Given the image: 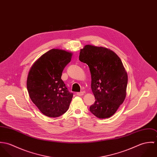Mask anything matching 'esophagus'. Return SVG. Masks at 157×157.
Instances as JSON below:
<instances>
[{"label": "esophagus", "instance_id": "1", "mask_svg": "<svg viewBox=\"0 0 157 157\" xmlns=\"http://www.w3.org/2000/svg\"><path fill=\"white\" fill-rule=\"evenodd\" d=\"M76 94L78 96H82V95H83L84 94V92H77Z\"/></svg>", "mask_w": 157, "mask_h": 157}]
</instances>
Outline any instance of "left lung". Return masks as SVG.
Segmentation results:
<instances>
[{
    "label": "left lung",
    "mask_w": 157,
    "mask_h": 157,
    "mask_svg": "<svg viewBox=\"0 0 157 157\" xmlns=\"http://www.w3.org/2000/svg\"><path fill=\"white\" fill-rule=\"evenodd\" d=\"M79 60L88 65L90 72L95 101L90 111L99 118L111 117L126 95L128 74L121 59L109 49L86 45L80 49Z\"/></svg>",
    "instance_id": "left-lung-1"
}]
</instances>
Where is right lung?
Wrapping results in <instances>:
<instances>
[{
  "instance_id": "add662e5",
  "label": "right lung",
  "mask_w": 157,
  "mask_h": 157,
  "mask_svg": "<svg viewBox=\"0 0 157 157\" xmlns=\"http://www.w3.org/2000/svg\"><path fill=\"white\" fill-rule=\"evenodd\" d=\"M72 55L65 50L52 49L37 59L29 71L26 86L29 97L46 116L58 117L69 108L73 94L61 77Z\"/></svg>"
}]
</instances>
